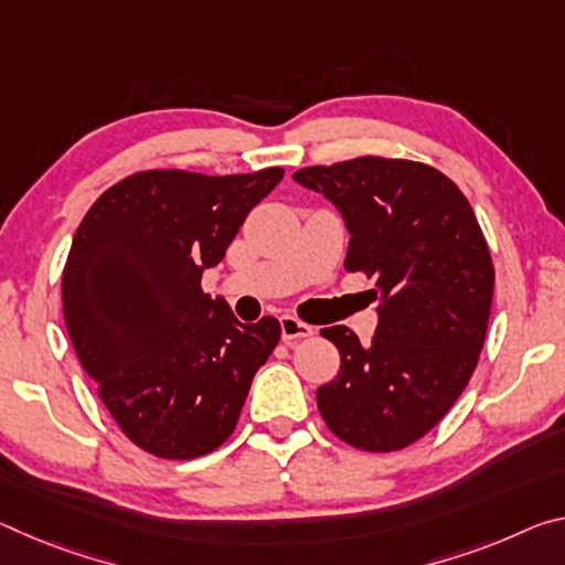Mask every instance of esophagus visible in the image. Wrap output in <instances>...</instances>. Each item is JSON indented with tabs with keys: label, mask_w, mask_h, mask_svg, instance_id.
Listing matches in <instances>:
<instances>
[{
	"label": "esophagus",
	"mask_w": 565,
	"mask_h": 565,
	"mask_svg": "<svg viewBox=\"0 0 565 565\" xmlns=\"http://www.w3.org/2000/svg\"><path fill=\"white\" fill-rule=\"evenodd\" d=\"M279 324H281V337L286 339V342H291V339H303V337L315 334V327L303 324V321H299L297 317H289V315L281 317Z\"/></svg>",
	"instance_id": "1"
}]
</instances>
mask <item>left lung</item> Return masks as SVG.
Wrapping results in <instances>:
<instances>
[{
  "mask_svg": "<svg viewBox=\"0 0 565 565\" xmlns=\"http://www.w3.org/2000/svg\"><path fill=\"white\" fill-rule=\"evenodd\" d=\"M294 181L337 205L349 231L347 271L374 279L370 344L327 327L342 366L317 390L339 440L392 452L427 435L476 370L492 303V258L468 199L440 170L364 156L311 166Z\"/></svg>",
  "mask_w": 565,
  "mask_h": 565,
  "instance_id": "left-lung-1",
  "label": "left lung"
}]
</instances>
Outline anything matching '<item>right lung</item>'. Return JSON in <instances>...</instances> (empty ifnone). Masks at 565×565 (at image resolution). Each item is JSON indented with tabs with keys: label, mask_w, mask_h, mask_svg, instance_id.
Segmentation results:
<instances>
[{
	"label": "right lung",
	"mask_w": 565,
	"mask_h": 565,
	"mask_svg": "<svg viewBox=\"0 0 565 565\" xmlns=\"http://www.w3.org/2000/svg\"><path fill=\"white\" fill-rule=\"evenodd\" d=\"M281 178V168L142 170L79 223L62 274L70 339L115 423L156 458L191 460L226 443L279 344V321L241 324L201 276Z\"/></svg>",
	"instance_id": "obj_1"
}]
</instances>
